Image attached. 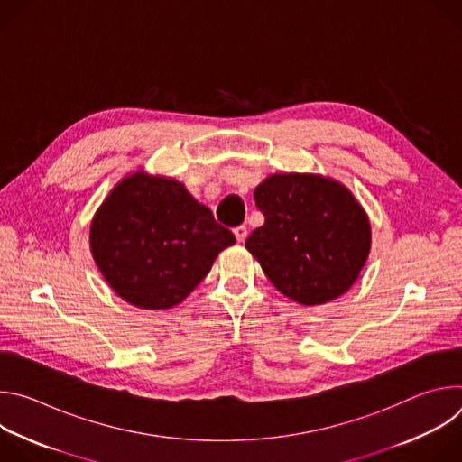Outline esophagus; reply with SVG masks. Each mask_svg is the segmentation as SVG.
Masks as SVG:
<instances>
[{
    "instance_id": "esophagus-1",
    "label": "esophagus",
    "mask_w": 462,
    "mask_h": 462,
    "mask_svg": "<svg viewBox=\"0 0 462 462\" xmlns=\"http://www.w3.org/2000/svg\"><path fill=\"white\" fill-rule=\"evenodd\" d=\"M246 226H237V228H234V236H236V239H237V243H243L245 239H246Z\"/></svg>"
}]
</instances>
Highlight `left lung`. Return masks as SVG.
Returning <instances> with one entry per match:
<instances>
[{"mask_svg": "<svg viewBox=\"0 0 462 462\" xmlns=\"http://www.w3.org/2000/svg\"><path fill=\"white\" fill-rule=\"evenodd\" d=\"M254 199L265 225L245 246L282 294L321 305L355 285L371 252V223L347 186L319 173H273Z\"/></svg>", "mask_w": 462, "mask_h": 462, "instance_id": "obj_1", "label": "left lung"}]
</instances>
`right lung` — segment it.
Wrapping results in <instances>:
<instances>
[{
    "instance_id": "obj_1",
    "label": "right lung",
    "mask_w": 462,
    "mask_h": 462,
    "mask_svg": "<svg viewBox=\"0 0 462 462\" xmlns=\"http://www.w3.org/2000/svg\"><path fill=\"white\" fill-rule=\"evenodd\" d=\"M236 237L173 177L125 175L95 212L89 246L116 296L146 310L180 303Z\"/></svg>"
}]
</instances>
